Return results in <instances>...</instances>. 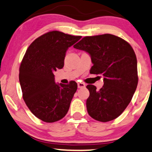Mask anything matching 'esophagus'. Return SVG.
I'll return each mask as SVG.
<instances>
[{
	"label": "esophagus",
	"mask_w": 152,
	"mask_h": 152,
	"mask_svg": "<svg viewBox=\"0 0 152 152\" xmlns=\"http://www.w3.org/2000/svg\"><path fill=\"white\" fill-rule=\"evenodd\" d=\"M86 86V84L83 82H79L78 83V87L79 88H84Z\"/></svg>",
	"instance_id": "esophagus-1"
}]
</instances>
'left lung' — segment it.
<instances>
[{
  "label": "left lung",
  "mask_w": 152,
  "mask_h": 152,
  "mask_svg": "<svg viewBox=\"0 0 152 152\" xmlns=\"http://www.w3.org/2000/svg\"><path fill=\"white\" fill-rule=\"evenodd\" d=\"M73 48L89 54L91 74L104 76L99 90L94 85L86 88L89 115L100 122H108L121 115L131 101L138 84L137 59L129 43L110 34L85 37Z\"/></svg>",
  "instance_id": "obj_1"
}]
</instances>
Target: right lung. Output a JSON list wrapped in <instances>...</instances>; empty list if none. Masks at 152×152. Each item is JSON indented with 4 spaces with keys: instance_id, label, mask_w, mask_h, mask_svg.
Wrapping results in <instances>:
<instances>
[{
    "instance_id": "right-lung-1",
    "label": "right lung",
    "mask_w": 152,
    "mask_h": 152,
    "mask_svg": "<svg viewBox=\"0 0 152 152\" xmlns=\"http://www.w3.org/2000/svg\"><path fill=\"white\" fill-rule=\"evenodd\" d=\"M81 38L58 31L39 37L28 48L19 68L23 99L41 121L54 123L67 114L77 84H56L54 71L64 66L66 53Z\"/></svg>"
}]
</instances>
